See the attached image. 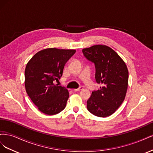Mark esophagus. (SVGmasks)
<instances>
[{
  "label": "esophagus",
  "instance_id": "1",
  "mask_svg": "<svg viewBox=\"0 0 153 153\" xmlns=\"http://www.w3.org/2000/svg\"><path fill=\"white\" fill-rule=\"evenodd\" d=\"M83 89H84V87H80L79 88H78V89H73V91H80V90H82Z\"/></svg>",
  "mask_w": 153,
  "mask_h": 153
}]
</instances>
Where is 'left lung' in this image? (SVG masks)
Masks as SVG:
<instances>
[{"instance_id": "left-lung-1", "label": "left lung", "mask_w": 153, "mask_h": 153, "mask_svg": "<svg viewBox=\"0 0 153 153\" xmlns=\"http://www.w3.org/2000/svg\"><path fill=\"white\" fill-rule=\"evenodd\" d=\"M82 52L94 63L97 83L104 85L92 92L87 108L96 116H110L121 106L126 94L129 76L126 63L113 49L103 45L84 48Z\"/></svg>"}]
</instances>
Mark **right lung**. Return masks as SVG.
Listing matches in <instances>:
<instances>
[{
    "label": "right lung",
    "instance_id": "right-lung-1",
    "mask_svg": "<svg viewBox=\"0 0 153 153\" xmlns=\"http://www.w3.org/2000/svg\"><path fill=\"white\" fill-rule=\"evenodd\" d=\"M73 49L49 48L37 52L25 69V87L32 102L41 112L55 115L66 107L69 92L55 84L62 75L64 66L75 53Z\"/></svg>",
    "mask_w": 153,
    "mask_h": 153
}]
</instances>
